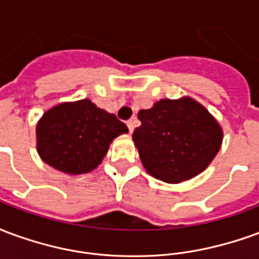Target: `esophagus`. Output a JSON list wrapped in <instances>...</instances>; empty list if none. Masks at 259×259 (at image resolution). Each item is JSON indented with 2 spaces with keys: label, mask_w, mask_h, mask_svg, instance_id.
<instances>
[{
  "label": "esophagus",
  "mask_w": 259,
  "mask_h": 259,
  "mask_svg": "<svg viewBox=\"0 0 259 259\" xmlns=\"http://www.w3.org/2000/svg\"><path fill=\"white\" fill-rule=\"evenodd\" d=\"M135 126H136V119H130V120H127V127H129L130 133H133Z\"/></svg>",
  "instance_id": "34e87169"
}]
</instances>
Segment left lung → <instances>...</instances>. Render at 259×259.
<instances>
[{
  "label": "left lung",
  "mask_w": 259,
  "mask_h": 259,
  "mask_svg": "<svg viewBox=\"0 0 259 259\" xmlns=\"http://www.w3.org/2000/svg\"><path fill=\"white\" fill-rule=\"evenodd\" d=\"M133 140L147 172L168 183L191 179L221 148L222 130L205 108L191 98L161 100L139 112Z\"/></svg>",
  "instance_id": "left-lung-1"
}]
</instances>
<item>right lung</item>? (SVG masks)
Returning <instances> with one entry per match:
<instances>
[{
  "instance_id": "obj_1",
  "label": "right lung",
  "mask_w": 259,
  "mask_h": 259,
  "mask_svg": "<svg viewBox=\"0 0 259 259\" xmlns=\"http://www.w3.org/2000/svg\"><path fill=\"white\" fill-rule=\"evenodd\" d=\"M127 126L89 100L65 102L42 115L37 124V151L61 172L87 174L101 163L115 137Z\"/></svg>"
}]
</instances>
